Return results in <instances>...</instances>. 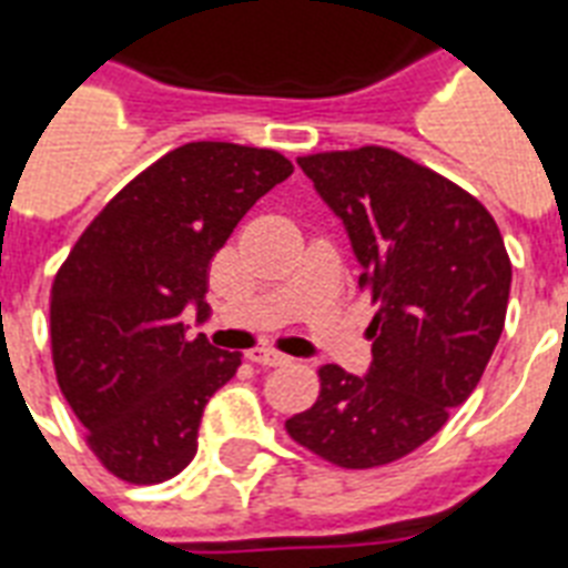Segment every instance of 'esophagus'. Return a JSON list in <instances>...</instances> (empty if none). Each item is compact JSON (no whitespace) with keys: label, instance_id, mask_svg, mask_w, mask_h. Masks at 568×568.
Masks as SVG:
<instances>
[{"label":"esophagus","instance_id":"esophagus-1","mask_svg":"<svg viewBox=\"0 0 568 568\" xmlns=\"http://www.w3.org/2000/svg\"><path fill=\"white\" fill-rule=\"evenodd\" d=\"M250 361L258 363V366H285V363H292V357L276 352V348H255V352H250Z\"/></svg>","mask_w":568,"mask_h":568}]
</instances>
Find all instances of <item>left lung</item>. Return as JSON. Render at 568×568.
Wrapping results in <instances>:
<instances>
[{"mask_svg": "<svg viewBox=\"0 0 568 568\" xmlns=\"http://www.w3.org/2000/svg\"><path fill=\"white\" fill-rule=\"evenodd\" d=\"M297 163L352 237L375 318L369 372L322 366L318 399L285 432L331 465L369 470L423 447L474 393L504 333L513 262L479 199L399 151Z\"/></svg>", "mask_w": 568, "mask_h": 568, "instance_id": "left-lung-1", "label": "left lung"}]
</instances>
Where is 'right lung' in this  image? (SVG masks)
Masks as SVG:
<instances>
[{
  "instance_id": "obj_1",
  "label": "right lung",
  "mask_w": 568,
  "mask_h": 568,
  "mask_svg": "<svg viewBox=\"0 0 568 568\" xmlns=\"http://www.w3.org/2000/svg\"><path fill=\"white\" fill-rule=\"evenodd\" d=\"M294 172L280 151L187 142L106 202L50 292L59 389L112 476L158 486L196 456L207 399L241 366L199 333L207 271L241 216Z\"/></svg>"
}]
</instances>
